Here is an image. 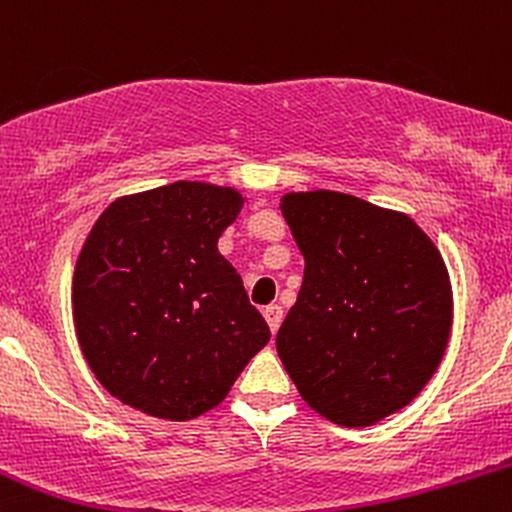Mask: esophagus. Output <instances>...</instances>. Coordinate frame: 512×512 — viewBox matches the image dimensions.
I'll return each instance as SVG.
<instances>
[{"label": "esophagus", "instance_id": "1", "mask_svg": "<svg viewBox=\"0 0 512 512\" xmlns=\"http://www.w3.org/2000/svg\"><path fill=\"white\" fill-rule=\"evenodd\" d=\"M264 317H267V322H269V330L276 332L279 330L281 320H284V308H281L279 303L267 305V308H264Z\"/></svg>", "mask_w": 512, "mask_h": 512}]
</instances>
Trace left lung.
Returning a JSON list of instances; mask_svg holds the SVG:
<instances>
[{
  "mask_svg": "<svg viewBox=\"0 0 512 512\" xmlns=\"http://www.w3.org/2000/svg\"><path fill=\"white\" fill-rule=\"evenodd\" d=\"M281 214L305 257L276 334L281 363L327 421L378 424L443 361L452 330L443 255L407 214L344 192H286Z\"/></svg>",
  "mask_w": 512,
  "mask_h": 512,
  "instance_id": "obj_1",
  "label": "left lung"
}]
</instances>
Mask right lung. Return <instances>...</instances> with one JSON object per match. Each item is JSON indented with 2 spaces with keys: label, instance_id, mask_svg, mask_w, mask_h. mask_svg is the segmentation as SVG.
<instances>
[{
  "label": "right lung",
  "instance_id": "right-lung-1",
  "mask_svg": "<svg viewBox=\"0 0 512 512\" xmlns=\"http://www.w3.org/2000/svg\"><path fill=\"white\" fill-rule=\"evenodd\" d=\"M243 204L236 187L178 180L117 197L88 231L72 279L76 339L127 407L197 419L272 337L219 252Z\"/></svg>",
  "mask_w": 512,
  "mask_h": 512
}]
</instances>
